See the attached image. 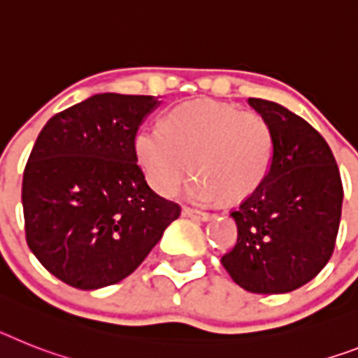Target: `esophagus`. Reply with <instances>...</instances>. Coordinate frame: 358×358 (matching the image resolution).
<instances>
[{"mask_svg":"<svg viewBox=\"0 0 358 358\" xmlns=\"http://www.w3.org/2000/svg\"><path fill=\"white\" fill-rule=\"evenodd\" d=\"M184 216H189V218H196V220H209V218H211V213L198 211V209H193V207H185Z\"/></svg>","mask_w":358,"mask_h":358,"instance_id":"obj_1","label":"esophagus"}]
</instances>
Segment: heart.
<instances>
[{"instance_id": "1", "label": "heart", "mask_w": 358, "mask_h": 358, "mask_svg": "<svg viewBox=\"0 0 358 358\" xmlns=\"http://www.w3.org/2000/svg\"><path fill=\"white\" fill-rule=\"evenodd\" d=\"M134 151L147 182L158 193L173 194L193 169L196 176L189 196L198 202L216 196L235 202L253 194L269 176L275 133L255 110L193 100L165 114L164 127H143Z\"/></svg>"}]
</instances>
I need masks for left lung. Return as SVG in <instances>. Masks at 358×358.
Instances as JSON below:
<instances>
[{"label":"left lung","instance_id":"left-lung-1","mask_svg":"<svg viewBox=\"0 0 358 358\" xmlns=\"http://www.w3.org/2000/svg\"><path fill=\"white\" fill-rule=\"evenodd\" d=\"M249 103L271 123L275 158L266 182L231 211L238 238L222 264L251 293H289L313 280L331 258L344 189L317 129L275 101L249 98Z\"/></svg>","mask_w":358,"mask_h":358}]
</instances>
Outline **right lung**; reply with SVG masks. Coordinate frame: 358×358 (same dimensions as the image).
I'll list each match as a JSON object with an SVG mask.
<instances>
[{"mask_svg": "<svg viewBox=\"0 0 358 358\" xmlns=\"http://www.w3.org/2000/svg\"><path fill=\"white\" fill-rule=\"evenodd\" d=\"M152 96H91L54 114L23 171L25 238L41 266L78 289L123 280L182 213L145 182L134 151Z\"/></svg>", "mask_w": 358, "mask_h": 358, "instance_id": "add662e5", "label": "right lung"}]
</instances>
